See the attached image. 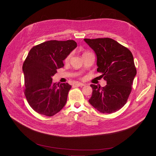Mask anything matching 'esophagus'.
Returning <instances> with one entry per match:
<instances>
[{"instance_id":"1","label":"esophagus","mask_w":156,"mask_h":156,"mask_svg":"<svg viewBox=\"0 0 156 156\" xmlns=\"http://www.w3.org/2000/svg\"><path fill=\"white\" fill-rule=\"evenodd\" d=\"M75 86H76V87H83V86H85V85L83 83H76L75 84Z\"/></svg>"}]
</instances>
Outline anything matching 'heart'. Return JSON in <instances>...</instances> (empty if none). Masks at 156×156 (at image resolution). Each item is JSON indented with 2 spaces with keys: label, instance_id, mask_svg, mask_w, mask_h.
<instances>
[{
  "label": "heart",
  "instance_id": "1",
  "mask_svg": "<svg viewBox=\"0 0 156 156\" xmlns=\"http://www.w3.org/2000/svg\"><path fill=\"white\" fill-rule=\"evenodd\" d=\"M85 53H87V52H85L84 54H85ZM71 54H69V55H68L67 57H66V58L65 59V61L66 62H68L69 60V59H70V57H71Z\"/></svg>",
  "mask_w": 156,
  "mask_h": 156
}]
</instances>
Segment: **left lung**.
Listing matches in <instances>:
<instances>
[{"mask_svg": "<svg viewBox=\"0 0 156 156\" xmlns=\"http://www.w3.org/2000/svg\"><path fill=\"white\" fill-rule=\"evenodd\" d=\"M97 55V71L107 81L104 87L90 85L92 95L89 102L102 113H112L125 105L136 74L132 53L109 38H85Z\"/></svg>", "mask_w": 156, "mask_h": 156, "instance_id": "1", "label": "left lung"}]
</instances>
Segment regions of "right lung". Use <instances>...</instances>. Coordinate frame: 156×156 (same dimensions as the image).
Instances as JSON below:
<instances>
[{"mask_svg": "<svg viewBox=\"0 0 156 156\" xmlns=\"http://www.w3.org/2000/svg\"><path fill=\"white\" fill-rule=\"evenodd\" d=\"M77 47L73 40H50L33 47L23 64L25 88L24 93L30 107L38 114L52 116L66 103L71 86L53 83L57 69Z\"/></svg>", "mask_w": 156, "mask_h": 156, "instance_id": "obj_1", "label": "right lung"}]
</instances>
